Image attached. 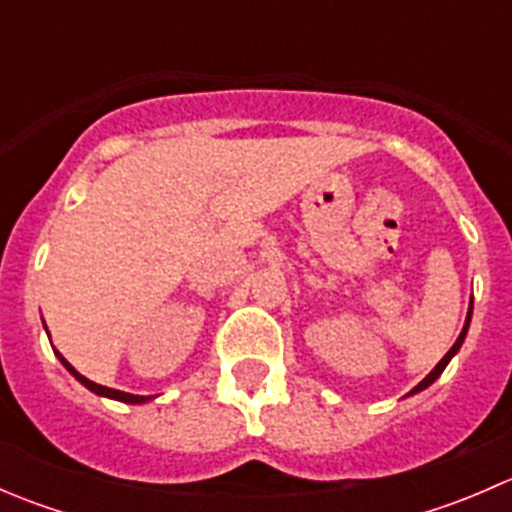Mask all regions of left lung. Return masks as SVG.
<instances>
[{
  "label": "left lung",
  "mask_w": 512,
  "mask_h": 512,
  "mask_svg": "<svg viewBox=\"0 0 512 512\" xmlns=\"http://www.w3.org/2000/svg\"><path fill=\"white\" fill-rule=\"evenodd\" d=\"M471 317H473V302H471V307H468V314H466V324H463V329H461V334H458L456 344H453V347H451V349H448V352H446V356H443V359H441V361H438V364H436V366H433V369H431V374H428V376H426V379H423V381H421V384H416V386H414V389H411V391H409V394H406V396H414V394H418V391L428 389V386H431V384H433V381H436V379H438V376H441V374H443V369H446V366H448V361H451V359H453V356H456V354H458V349H461V344H463V342H466V334H468V327H471Z\"/></svg>",
  "instance_id": "obj_1"
}]
</instances>
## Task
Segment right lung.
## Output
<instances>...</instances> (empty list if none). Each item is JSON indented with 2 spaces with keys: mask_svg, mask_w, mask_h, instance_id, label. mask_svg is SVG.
<instances>
[{
  "mask_svg": "<svg viewBox=\"0 0 512 512\" xmlns=\"http://www.w3.org/2000/svg\"><path fill=\"white\" fill-rule=\"evenodd\" d=\"M44 329H46V324H44ZM46 334H49V329H46ZM51 339V337H49ZM54 354H56V359L61 361V364H64V369L69 371L71 376H74L76 381H79V384H84L86 389L89 391H94L96 396H103V399H113V401H121V404H148V401H153L156 399V396H138V394H126V391H118V389H108V386H101V384H96V381H91V379H86L84 374H79V371L74 369V366L69 364V361L64 359V356H61V352H56L54 349Z\"/></svg>",
  "mask_w": 512,
  "mask_h": 512,
  "instance_id": "1",
  "label": "right lung"
}]
</instances>
